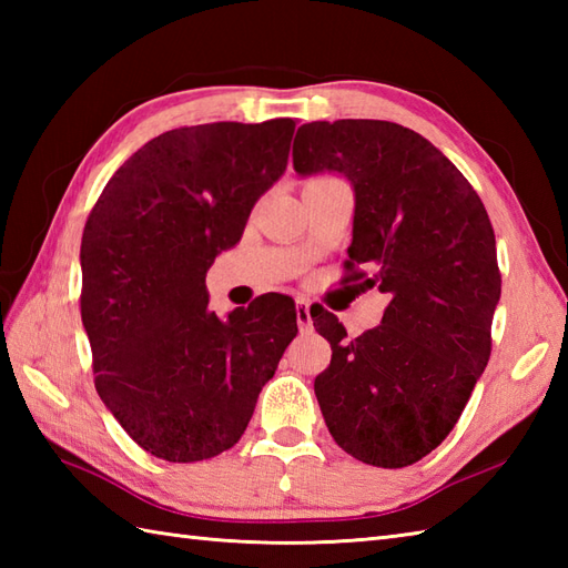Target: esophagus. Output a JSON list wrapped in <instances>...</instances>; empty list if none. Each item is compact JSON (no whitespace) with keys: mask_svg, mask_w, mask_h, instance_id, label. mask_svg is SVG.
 I'll return each instance as SVG.
<instances>
[{"mask_svg":"<svg viewBox=\"0 0 568 568\" xmlns=\"http://www.w3.org/2000/svg\"><path fill=\"white\" fill-rule=\"evenodd\" d=\"M295 317L300 332H312V317H310V300L297 297L295 300Z\"/></svg>","mask_w":568,"mask_h":568,"instance_id":"esophagus-1","label":"esophagus"}]
</instances>
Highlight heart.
<instances>
[{
	"label": "heart",
	"mask_w": 568,
	"mask_h": 568,
	"mask_svg": "<svg viewBox=\"0 0 568 568\" xmlns=\"http://www.w3.org/2000/svg\"><path fill=\"white\" fill-rule=\"evenodd\" d=\"M329 180H336V178H329V175H320L315 180H310V183H329Z\"/></svg>",
	"instance_id": "heart-1"
}]
</instances>
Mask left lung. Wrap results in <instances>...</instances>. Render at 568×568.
Listing matches in <instances>:
<instances>
[{"label": "left lung", "instance_id": "obj_1", "mask_svg": "<svg viewBox=\"0 0 568 568\" xmlns=\"http://www.w3.org/2000/svg\"><path fill=\"white\" fill-rule=\"evenodd\" d=\"M293 165L352 180L344 283L390 295L356 339L327 310L312 315L332 346L315 378L324 422L358 462L413 466L449 437L490 358L500 268L488 212L437 146L381 119L300 126Z\"/></svg>", "mask_w": 568, "mask_h": 568}]
</instances>
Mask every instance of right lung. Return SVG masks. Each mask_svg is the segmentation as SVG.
<instances>
[{
    "mask_svg": "<svg viewBox=\"0 0 568 568\" xmlns=\"http://www.w3.org/2000/svg\"><path fill=\"white\" fill-rule=\"evenodd\" d=\"M293 134V119L165 131L110 178L84 224L80 315L94 388L163 462L232 449L297 334L291 297L261 295L222 322L204 285L283 175Z\"/></svg>",
    "mask_w": 568,
    "mask_h": 568,
    "instance_id": "1",
    "label": "right lung"
}]
</instances>
